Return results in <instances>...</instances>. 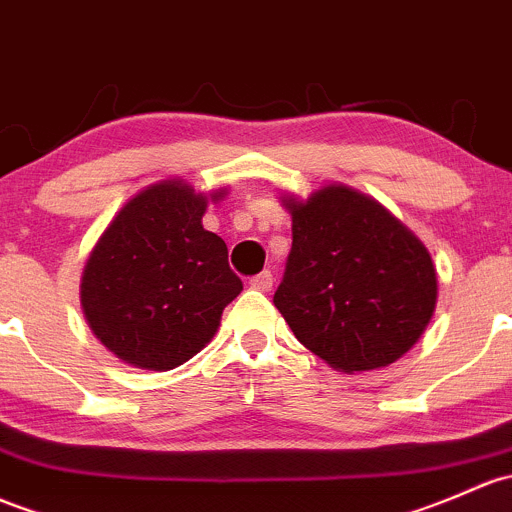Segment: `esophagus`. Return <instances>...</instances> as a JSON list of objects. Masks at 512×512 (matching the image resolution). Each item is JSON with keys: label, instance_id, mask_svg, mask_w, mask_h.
<instances>
[{"label": "esophagus", "instance_id": "34e87169", "mask_svg": "<svg viewBox=\"0 0 512 512\" xmlns=\"http://www.w3.org/2000/svg\"><path fill=\"white\" fill-rule=\"evenodd\" d=\"M250 287L257 289V292H270L272 289V272H260L250 279Z\"/></svg>", "mask_w": 512, "mask_h": 512}]
</instances>
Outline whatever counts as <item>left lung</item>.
<instances>
[{
	"label": "left lung",
	"instance_id": "1",
	"mask_svg": "<svg viewBox=\"0 0 512 512\" xmlns=\"http://www.w3.org/2000/svg\"><path fill=\"white\" fill-rule=\"evenodd\" d=\"M292 252L274 306L301 346L341 373L402 358L437 306V270L422 240L375 198L328 184L287 196Z\"/></svg>",
	"mask_w": 512,
	"mask_h": 512
}]
</instances>
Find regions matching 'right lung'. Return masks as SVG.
Returning <instances> with one entry per match:
<instances>
[{
    "label": "right lung",
    "mask_w": 512,
    "mask_h": 512,
    "mask_svg": "<svg viewBox=\"0 0 512 512\" xmlns=\"http://www.w3.org/2000/svg\"><path fill=\"white\" fill-rule=\"evenodd\" d=\"M179 179L129 198L95 242L80 304L107 351L142 370H174L211 343L242 292L223 238L203 228L208 201Z\"/></svg>",
    "instance_id": "add662e5"
}]
</instances>
